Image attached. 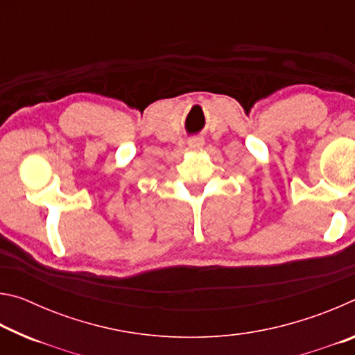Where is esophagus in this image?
Returning a JSON list of instances; mask_svg holds the SVG:
<instances>
[{"label":"esophagus","mask_w":355,"mask_h":355,"mask_svg":"<svg viewBox=\"0 0 355 355\" xmlns=\"http://www.w3.org/2000/svg\"><path fill=\"white\" fill-rule=\"evenodd\" d=\"M203 144V141L200 139V137H192V139H189V146L191 147H200Z\"/></svg>","instance_id":"obj_1"}]
</instances>
